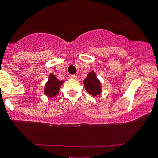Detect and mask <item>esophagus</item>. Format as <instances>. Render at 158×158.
Returning <instances> with one entry per match:
<instances>
[{"label": "esophagus", "mask_w": 158, "mask_h": 158, "mask_svg": "<svg viewBox=\"0 0 158 158\" xmlns=\"http://www.w3.org/2000/svg\"><path fill=\"white\" fill-rule=\"evenodd\" d=\"M69 77L70 79H77V75H74V74H71V75H69Z\"/></svg>", "instance_id": "34e87169"}]
</instances>
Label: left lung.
<instances>
[{
	"label": "left lung",
	"mask_w": 158,
	"mask_h": 158,
	"mask_svg": "<svg viewBox=\"0 0 158 158\" xmlns=\"http://www.w3.org/2000/svg\"><path fill=\"white\" fill-rule=\"evenodd\" d=\"M83 82L86 91L91 96H96L102 93V89L101 81L97 78L96 72L94 71L89 72Z\"/></svg>",
	"instance_id": "obj_1"
}]
</instances>
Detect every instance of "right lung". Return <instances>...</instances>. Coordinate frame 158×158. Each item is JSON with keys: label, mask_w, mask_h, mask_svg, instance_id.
I'll return each mask as SVG.
<instances>
[{"label": "right lung", "mask_w": 158, "mask_h": 158, "mask_svg": "<svg viewBox=\"0 0 158 158\" xmlns=\"http://www.w3.org/2000/svg\"><path fill=\"white\" fill-rule=\"evenodd\" d=\"M64 81L58 80L55 75L52 73H51L49 75L48 81L45 84V86H44V94L49 98L56 96L59 91H60V87L62 86Z\"/></svg>", "instance_id": "add662e5"}]
</instances>
